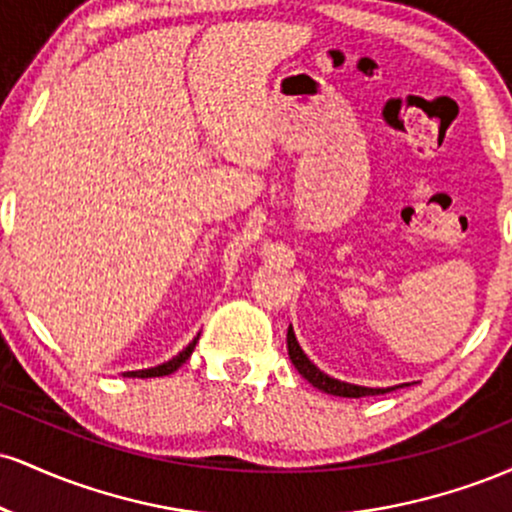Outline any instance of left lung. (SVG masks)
<instances>
[{"label":"left lung","instance_id":"obj_1","mask_svg":"<svg viewBox=\"0 0 512 512\" xmlns=\"http://www.w3.org/2000/svg\"><path fill=\"white\" fill-rule=\"evenodd\" d=\"M286 346H289V358H291L293 366H296L298 373H301L310 385L317 387V390L327 392V395L373 397V395H385V392H392V390H397V387L409 385V383H404V385H395V387H363V385H351V383H344V380L332 378V375L322 373V370L317 368L308 356H305V351L301 349V344H298L293 327H289V332H286Z\"/></svg>","mask_w":512,"mask_h":512}]
</instances>
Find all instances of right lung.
I'll use <instances>...</instances> for the list:
<instances>
[{
	"instance_id": "add662e5",
	"label": "right lung",
	"mask_w": 512,
	"mask_h": 512,
	"mask_svg": "<svg viewBox=\"0 0 512 512\" xmlns=\"http://www.w3.org/2000/svg\"><path fill=\"white\" fill-rule=\"evenodd\" d=\"M197 342H199V334H197L195 339H192L190 344L185 346V349L180 351L178 356H173V358H170V361L161 363V366L144 368V370H127V373H122V375H125V378H161V375H170V373H175V370H178V368L182 366V363H185L187 358L192 356V351H195Z\"/></svg>"
}]
</instances>
